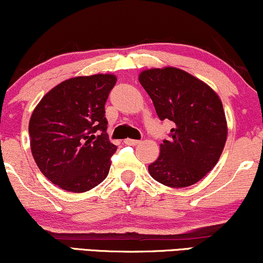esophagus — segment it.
Masks as SVG:
<instances>
[{"instance_id":"34e87169","label":"esophagus","mask_w":263,"mask_h":263,"mask_svg":"<svg viewBox=\"0 0 263 263\" xmlns=\"http://www.w3.org/2000/svg\"><path fill=\"white\" fill-rule=\"evenodd\" d=\"M124 143L125 145H129V146H135L140 143V140H134V139H125L124 140Z\"/></svg>"}]
</instances>
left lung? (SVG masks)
<instances>
[{"mask_svg":"<svg viewBox=\"0 0 263 263\" xmlns=\"http://www.w3.org/2000/svg\"><path fill=\"white\" fill-rule=\"evenodd\" d=\"M139 81L158 117L175 123L158 159L148 165L149 175L171 188L195 184L218 163L228 138L220 98L200 79L175 67L146 69Z\"/></svg>","mask_w":263,"mask_h":263,"instance_id":"1","label":"left lung"}]
</instances>
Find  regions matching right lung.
I'll list each match as a JSON object with an SVG mask.
<instances>
[{
  "instance_id": "add662e5",
  "label": "right lung",
  "mask_w": 263,
  "mask_h": 263,
  "mask_svg": "<svg viewBox=\"0 0 263 263\" xmlns=\"http://www.w3.org/2000/svg\"><path fill=\"white\" fill-rule=\"evenodd\" d=\"M112 74L68 79L43 97L28 133L35 164L49 181L70 193L95 188L109 174L117 147L106 134L105 103Z\"/></svg>"
}]
</instances>
